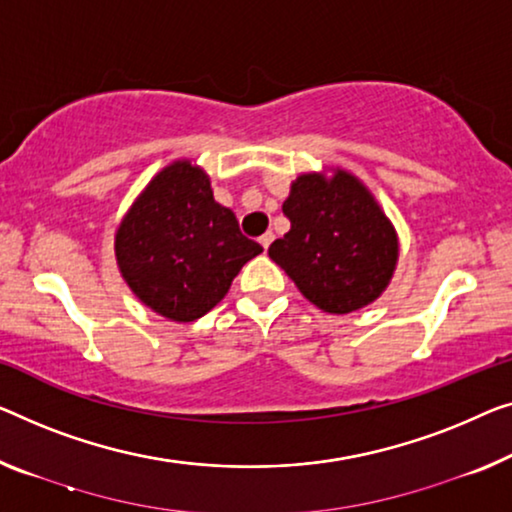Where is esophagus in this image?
Returning a JSON list of instances; mask_svg holds the SVG:
<instances>
[{"instance_id": "1", "label": "esophagus", "mask_w": 512, "mask_h": 512, "mask_svg": "<svg viewBox=\"0 0 512 512\" xmlns=\"http://www.w3.org/2000/svg\"><path fill=\"white\" fill-rule=\"evenodd\" d=\"M271 241H273V234H271V232H266V234L259 236V243H262V248H264V250H269Z\"/></svg>"}]
</instances>
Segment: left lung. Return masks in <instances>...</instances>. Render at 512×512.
Instances as JSON below:
<instances>
[{
  "label": "left lung",
  "instance_id": "8db88e82",
  "mask_svg": "<svg viewBox=\"0 0 512 512\" xmlns=\"http://www.w3.org/2000/svg\"><path fill=\"white\" fill-rule=\"evenodd\" d=\"M282 213L292 227L271 243L269 257L319 310L347 315L391 285L398 232L356 174L342 167L299 174Z\"/></svg>",
  "mask_w": 512,
  "mask_h": 512
}]
</instances>
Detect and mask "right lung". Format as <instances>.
Wrapping results in <instances>:
<instances>
[{
	"mask_svg": "<svg viewBox=\"0 0 512 512\" xmlns=\"http://www.w3.org/2000/svg\"><path fill=\"white\" fill-rule=\"evenodd\" d=\"M259 253L262 246L213 200L209 174L190 158L165 165L114 232L121 278L147 308L179 324L216 308Z\"/></svg>",
	"mask_w": 512,
	"mask_h": 512,
	"instance_id": "obj_1",
	"label": "right lung"
}]
</instances>
